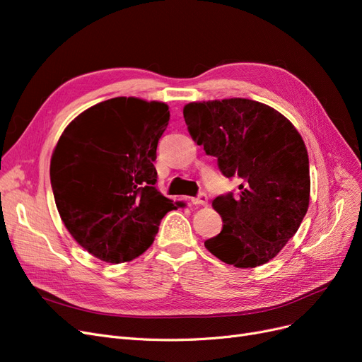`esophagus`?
I'll use <instances>...</instances> for the list:
<instances>
[{"instance_id": "obj_1", "label": "esophagus", "mask_w": 362, "mask_h": 362, "mask_svg": "<svg viewBox=\"0 0 362 362\" xmlns=\"http://www.w3.org/2000/svg\"><path fill=\"white\" fill-rule=\"evenodd\" d=\"M192 204L193 205H202V206H206L208 205V196L205 193H201L198 198H193L192 199Z\"/></svg>"}]
</instances>
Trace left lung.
<instances>
[{
	"instance_id": "obj_1",
	"label": "left lung",
	"mask_w": 362,
	"mask_h": 362,
	"mask_svg": "<svg viewBox=\"0 0 362 362\" xmlns=\"http://www.w3.org/2000/svg\"><path fill=\"white\" fill-rule=\"evenodd\" d=\"M182 113L192 139L217 157L225 177L243 181L237 198L213 201L223 226L205 247L238 269L266 264L298 233L310 206L302 136L275 108L246 98L189 103Z\"/></svg>"
}]
</instances>
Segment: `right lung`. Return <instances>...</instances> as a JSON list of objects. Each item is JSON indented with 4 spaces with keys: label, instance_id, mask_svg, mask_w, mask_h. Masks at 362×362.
<instances>
[{
    "label": "right lung",
    "instance_id": "add662e5",
    "mask_svg": "<svg viewBox=\"0 0 362 362\" xmlns=\"http://www.w3.org/2000/svg\"><path fill=\"white\" fill-rule=\"evenodd\" d=\"M169 117L164 103L112 98L76 116L54 148L49 177L59 214L98 259L137 258L154 243L164 214L180 206L156 187L152 164Z\"/></svg>",
    "mask_w": 362,
    "mask_h": 362
}]
</instances>
